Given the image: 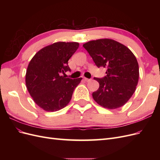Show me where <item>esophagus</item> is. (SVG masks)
Here are the masks:
<instances>
[{
  "label": "esophagus",
  "mask_w": 160,
  "mask_h": 160,
  "mask_svg": "<svg viewBox=\"0 0 160 160\" xmlns=\"http://www.w3.org/2000/svg\"><path fill=\"white\" fill-rule=\"evenodd\" d=\"M84 81H87V82H88V81H91V79H88V78H85V77H84Z\"/></svg>",
  "instance_id": "obj_1"
}]
</instances>
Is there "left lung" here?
<instances>
[{"label": "left lung", "mask_w": 160, "mask_h": 160, "mask_svg": "<svg viewBox=\"0 0 160 160\" xmlns=\"http://www.w3.org/2000/svg\"><path fill=\"white\" fill-rule=\"evenodd\" d=\"M83 46L98 68L107 69L105 77H94L99 88L92 93L93 99L105 108L122 107L138 83L139 65L135 55L127 47L109 38L89 41Z\"/></svg>", "instance_id": "8db88e82"}]
</instances>
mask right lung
<instances>
[{
	"instance_id": "obj_1",
	"label": "right lung",
	"mask_w": 160,
	"mask_h": 160,
	"mask_svg": "<svg viewBox=\"0 0 160 160\" xmlns=\"http://www.w3.org/2000/svg\"><path fill=\"white\" fill-rule=\"evenodd\" d=\"M79 43L58 42L37 52L28 65L26 85L35 103L47 111H59L69 103L82 78H65L68 61Z\"/></svg>"
}]
</instances>
